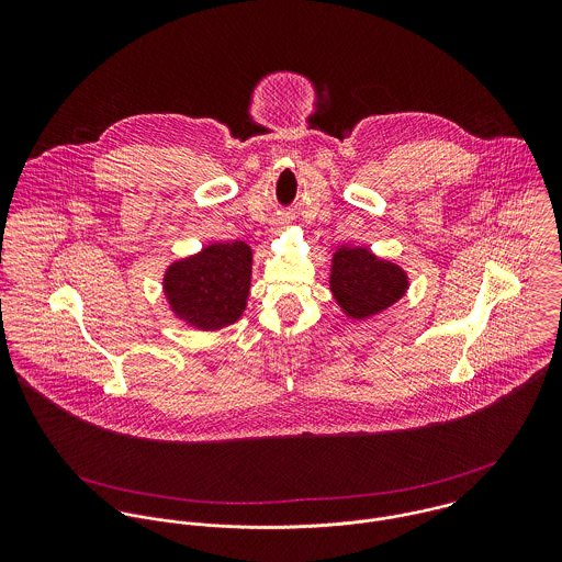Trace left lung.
Here are the masks:
<instances>
[{"instance_id":"1","label":"left lung","mask_w":562,"mask_h":562,"mask_svg":"<svg viewBox=\"0 0 562 562\" xmlns=\"http://www.w3.org/2000/svg\"><path fill=\"white\" fill-rule=\"evenodd\" d=\"M330 292L346 316L355 321L372 318L396 301L408 288L401 266L379 259L368 248L341 246L333 255Z\"/></svg>"}]
</instances>
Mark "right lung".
<instances>
[{
    "mask_svg": "<svg viewBox=\"0 0 562 562\" xmlns=\"http://www.w3.org/2000/svg\"><path fill=\"white\" fill-rule=\"evenodd\" d=\"M252 252L244 241L210 244L175 261L164 274V294L181 321L216 330L240 321L250 290Z\"/></svg>",
    "mask_w": 562,
    "mask_h": 562,
    "instance_id": "obj_1",
    "label": "right lung"
}]
</instances>
